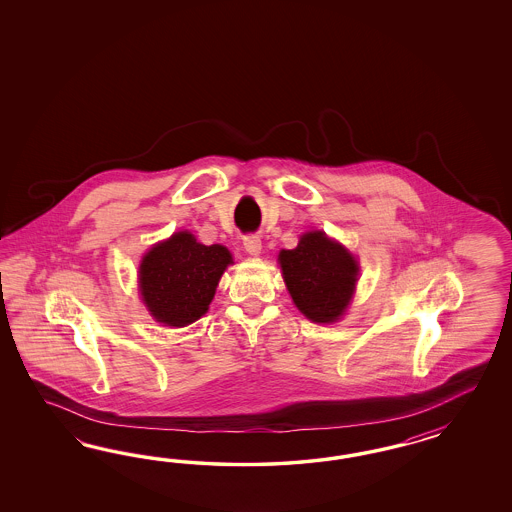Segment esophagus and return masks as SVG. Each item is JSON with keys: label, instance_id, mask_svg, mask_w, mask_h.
<instances>
[{"label": "esophagus", "instance_id": "esophagus-1", "mask_svg": "<svg viewBox=\"0 0 512 512\" xmlns=\"http://www.w3.org/2000/svg\"><path fill=\"white\" fill-rule=\"evenodd\" d=\"M244 249L248 251L249 255H259L263 249V242L259 236H244Z\"/></svg>", "mask_w": 512, "mask_h": 512}]
</instances>
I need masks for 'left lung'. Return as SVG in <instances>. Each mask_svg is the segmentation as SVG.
Segmentation results:
<instances>
[{"instance_id":"obj_1","label":"left lung","mask_w":512,"mask_h":512,"mask_svg":"<svg viewBox=\"0 0 512 512\" xmlns=\"http://www.w3.org/2000/svg\"><path fill=\"white\" fill-rule=\"evenodd\" d=\"M279 264L296 308L315 323L340 319L357 283L355 257L325 233H306L295 249H283Z\"/></svg>"}]
</instances>
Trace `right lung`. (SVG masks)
Listing matches in <instances>:
<instances>
[{"label": "right lung", "mask_w": 512, "mask_h": 512, "mask_svg": "<svg viewBox=\"0 0 512 512\" xmlns=\"http://www.w3.org/2000/svg\"><path fill=\"white\" fill-rule=\"evenodd\" d=\"M231 263L229 249L219 244L204 246L193 234H172L142 259V300L159 323L191 325L208 310L217 281Z\"/></svg>", "instance_id": "1"}]
</instances>
